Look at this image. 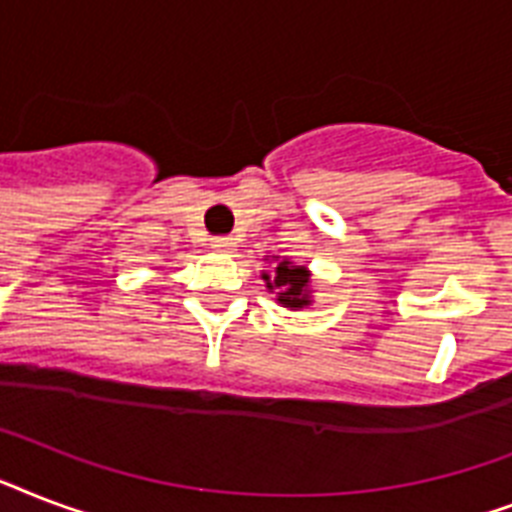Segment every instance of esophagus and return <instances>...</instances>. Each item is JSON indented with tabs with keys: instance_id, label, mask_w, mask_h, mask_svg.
<instances>
[{
	"instance_id": "obj_1",
	"label": "esophagus",
	"mask_w": 512,
	"mask_h": 512,
	"mask_svg": "<svg viewBox=\"0 0 512 512\" xmlns=\"http://www.w3.org/2000/svg\"><path fill=\"white\" fill-rule=\"evenodd\" d=\"M209 247L215 249V252H231L236 247V239H231V236H217V239L209 241Z\"/></svg>"
}]
</instances>
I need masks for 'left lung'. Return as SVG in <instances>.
Instances as JSON below:
<instances>
[{"label":"left lung","mask_w":512,"mask_h":512,"mask_svg":"<svg viewBox=\"0 0 512 512\" xmlns=\"http://www.w3.org/2000/svg\"><path fill=\"white\" fill-rule=\"evenodd\" d=\"M263 281L268 292H276L284 308H305L311 305V271L305 265H292L289 260H279L276 271L263 273Z\"/></svg>","instance_id":"1"}]
</instances>
